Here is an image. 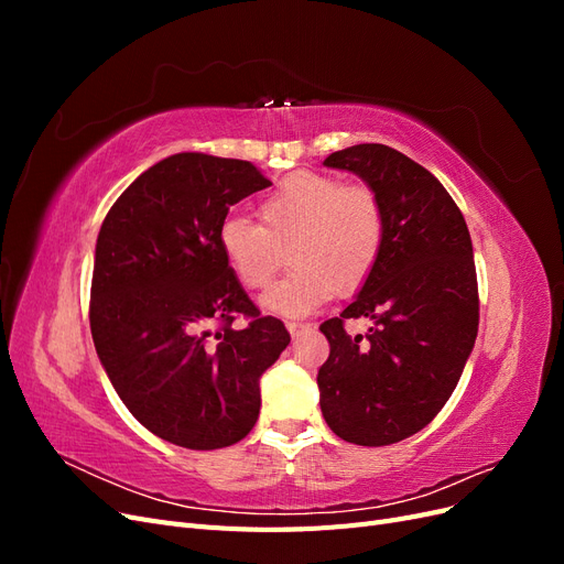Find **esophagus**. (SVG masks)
Instances as JSON below:
<instances>
[{"instance_id":"obj_1","label":"esophagus","mask_w":564,"mask_h":564,"mask_svg":"<svg viewBox=\"0 0 564 564\" xmlns=\"http://www.w3.org/2000/svg\"><path fill=\"white\" fill-rule=\"evenodd\" d=\"M308 327H311V324H305V322H286V329H289V334H292L294 338L301 336Z\"/></svg>"}]
</instances>
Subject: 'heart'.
Returning <instances> with one entry per match:
<instances>
[{
  "label": "heart",
  "instance_id": "b5f03b06",
  "mask_svg": "<svg viewBox=\"0 0 564 564\" xmlns=\"http://www.w3.org/2000/svg\"><path fill=\"white\" fill-rule=\"evenodd\" d=\"M261 226L226 216L218 249L249 292L265 289L284 249L292 270L263 296L268 313L299 317L319 311L334 292H355L379 261L383 212L369 187L317 172L282 178L259 204Z\"/></svg>",
  "mask_w": 564,
  "mask_h": 564
}]
</instances>
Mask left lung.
<instances>
[{
    "mask_svg": "<svg viewBox=\"0 0 564 564\" xmlns=\"http://www.w3.org/2000/svg\"><path fill=\"white\" fill-rule=\"evenodd\" d=\"M324 164L371 187L383 247L357 299L319 324L329 340L319 406L340 440L383 447L425 429L464 373L480 322L473 242L445 185L402 152L360 143ZM350 316L375 322L365 339L343 329Z\"/></svg>",
    "mask_w": 564,
    "mask_h": 564,
    "instance_id": "obj_1",
    "label": "left lung"
}]
</instances>
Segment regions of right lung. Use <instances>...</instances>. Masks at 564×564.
I'll use <instances>...</instances> for the list:
<instances>
[{
    "label": "right lung",
    "instance_id": "1",
    "mask_svg": "<svg viewBox=\"0 0 564 564\" xmlns=\"http://www.w3.org/2000/svg\"><path fill=\"white\" fill-rule=\"evenodd\" d=\"M270 181L245 160L178 152L110 207L94 256L91 336L112 388L150 433L185 449L240 442L261 373L289 346L218 249L232 204ZM237 314L247 328H232Z\"/></svg>",
    "mask_w": 564,
    "mask_h": 564
}]
</instances>
